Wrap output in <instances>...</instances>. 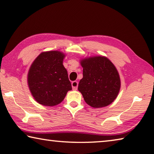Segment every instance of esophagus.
Here are the masks:
<instances>
[{"instance_id": "34e87169", "label": "esophagus", "mask_w": 154, "mask_h": 154, "mask_svg": "<svg viewBox=\"0 0 154 154\" xmlns=\"http://www.w3.org/2000/svg\"><path fill=\"white\" fill-rule=\"evenodd\" d=\"M78 85H79V82L77 81H73L72 82V89L74 90H77L78 89Z\"/></svg>"}]
</instances>
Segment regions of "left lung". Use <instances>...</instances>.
<instances>
[{
  "mask_svg": "<svg viewBox=\"0 0 154 154\" xmlns=\"http://www.w3.org/2000/svg\"><path fill=\"white\" fill-rule=\"evenodd\" d=\"M83 67V78L79 85L87 104L94 108L106 106L119 94L121 82L115 65L104 57H94L80 62Z\"/></svg>",
  "mask_w": 154,
  "mask_h": 154,
  "instance_id": "1",
  "label": "left lung"
}]
</instances>
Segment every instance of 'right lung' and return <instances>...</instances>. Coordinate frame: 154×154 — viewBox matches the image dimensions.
Returning a JSON list of instances; mask_svg holds the SVG:
<instances>
[{
  "instance_id": "add662e5",
  "label": "right lung",
  "mask_w": 154,
  "mask_h": 154,
  "mask_svg": "<svg viewBox=\"0 0 154 154\" xmlns=\"http://www.w3.org/2000/svg\"><path fill=\"white\" fill-rule=\"evenodd\" d=\"M64 54L50 51L40 54L28 74V84L37 102L47 106L59 104L72 90L67 72L63 65Z\"/></svg>"
}]
</instances>
